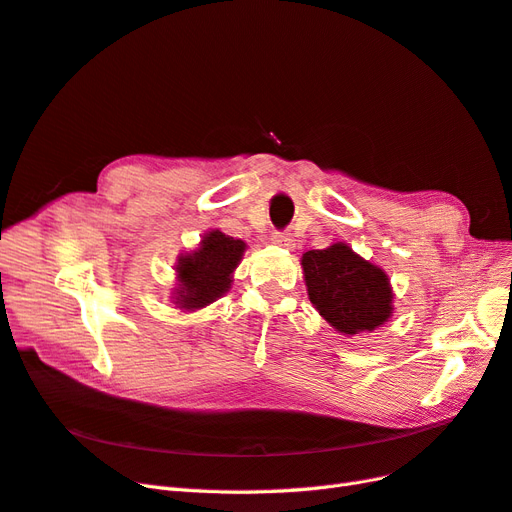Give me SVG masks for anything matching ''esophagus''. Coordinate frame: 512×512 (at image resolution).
<instances>
[{"instance_id":"obj_1","label":"esophagus","mask_w":512,"mask_h":512,"mask_svg":"<svg viewBox=\"0 0 512 512\" xmlns=\"http://www.w3.org/2000/svg\"><path fill=\"white\" fill-rule=\"evenodd\" d=\"M271 241H273V245H278V247H288V250H290V247H293V245H295V239H293V237H290V234H288V232H278V230H275V232H273V237H271Z\"/></svg>"}]
</instances>
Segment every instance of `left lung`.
<instances>
[{
  "instance_id": "8db88e82",
  "label": "left lung",
  "mask_w": 512,
  "mask_h": 512,
  "mask_svg": "<svg viewBox=\"0 0 512 512\" xmlns=\"http://www.w3.org/2000/svg\"><path fill=\"white\" fill-rule=\"evenodd\" d=\"M301 267L312 306L338 334L355 336L388 323L394 310L388 275L347 243L306 252Z\"/></svg>"
}]
</instances>
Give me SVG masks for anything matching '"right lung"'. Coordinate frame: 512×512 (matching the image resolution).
<instances>
[{"label": "right lung", "instance_id": "right-lung-1", "mask_svg": "<svg viewBox=\"0 0 512 512\" xmlns=\"http://www.w3.org/2000/svg\"><path fill=\"white\" fill-rule=\"evenodd\" d=\"M245 243L222 230L206 232L200 245L176 262L174 303L181 310H198L222 297L232 284V273L239 267Z\"/></svg>", "mask_w": 512, "mask_h": 512}]
</instances>
